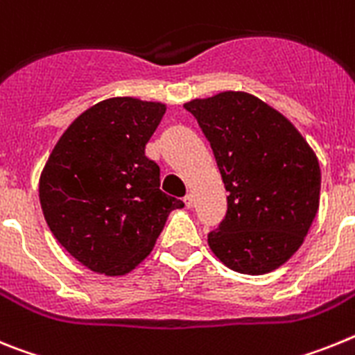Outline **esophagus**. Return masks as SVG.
Masks as SVG:
<instances>
[{"mask_svg": "<svg viewBox=\"0 0 355 355\" xmlns=\"http://www.w3.org/2000/svg\"><path fill=\"white\" fill-rule=\"evenodd\" d=\"M184 203H186V207H193V203H195V198H193V195H186L184 196Z\"/></svg>", "mask_w": 355, "mask_h": 355, "instance_id": "obj_1", "label": "esophagus"}]
</instances>
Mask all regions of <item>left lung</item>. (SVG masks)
Returning <instances> with one entry per match:
<instances>
[{
    "instance_id": "1",
    "label": "left lung",
    "mask_w": 355,
    "mask_h": 355,
    "mask_svg": "<svg viewBox=\"0 0 355 355\" xmlns=\"http://www.w3.org/2000/svg\"><path fill=\"white\" fill-rule=\"evenodd\" d=\"M211 143L227 214L209 246L230 270L261 275L284 264L318 212L320 164L288 119L246 92L184 105Z\"/></svg>"
}]
</instances>
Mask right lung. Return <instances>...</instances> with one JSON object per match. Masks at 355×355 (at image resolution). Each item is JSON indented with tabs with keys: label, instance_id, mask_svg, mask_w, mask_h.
<instances>
[{
	"label": "right lung",
	"instance_id": "obj_1",
	"mask_svg": "<svg viewBox=\"0 0 355 355\" xmlns=\"http://www.w3.org/2000/svg\"><path fill=\"white\" fill-rule=\"evenodd\" d=\"M166 107L110 98L80 114L44 166L39 198L49 230L76 261L125 275L152 252L168 214L184 202L160 191L144 148Z\"/></svg>",
	"mask_w": 355,
	"mask_h": 355
}]
</instances>
